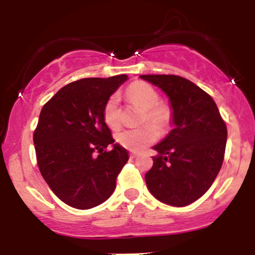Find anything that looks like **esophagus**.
I'll use <instances>...</instances> for the list:
<instances>
[{
	"label": "esophagus",
	"instance_id": "1",
	"mask_svg": "<svg viewBox=\"0 0 255 255\" xmlns=\"http://www.w3.org/2000/svg\"><path fill=\"white\" fill-rule=\"evenodd\" d=\"M129 156H130V158H135L136 156H138V153H136V152H130Z\"/></svg>",
	"mask_w": 255,
	"mask_h": 255
}]
</instances>
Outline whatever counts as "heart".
Segmentation results:
<instances>
[{
    "mask_svg": "<svg viewBox=\"0 0 255 255\" xmlns=\"http://www.w3.org/2000/svg\"><path fill=\"white\" fill-rule=\"evenodd\" d=\"M127 96L134 104L141 106L144 113L141 115V122H151L139 128L125 129L116 135V140L120 145L130 151H140L152 144L158 138L159 132L168 129L172 122V109L168 105L159 102V96L153 87L147 83L134 82L128 87ZM103 117L108 127L117 129L121 125V110H120L119 96L114 94L106 100L103 109Z\"/></svg>",
    "mask_w": 255,
    "mask_h": 255,
    "instance_id": "b5f03b06",
    "label": "heart"
}]
</instances>
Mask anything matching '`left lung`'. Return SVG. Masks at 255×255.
I'll use <instances>...</instances> for the list:
<instances>
[{"label":"left lung","mask_w":255,"mask_h":255,"mask_svg":"<svg viewBox=\"0 0 255 255\" xmlns=\"http://www.w3.org/2000/svg\"><path fill=\"white\" fill-rule=\"evenodd\" d=\"M169 98L173 129L161 142L145 174L149 191L161 202L184 207L206 194L224 161L228 130L209 94L175 75H141Z\"/></svg>","instance_id":"obj_1"}]
</instances>
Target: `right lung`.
Here are the masks:
<instances>
[{
  "instance_id": "1",
  "label": "right lung",
  "mask_w": 255,
  "mask_h": 255,
  "mask_svg": "<svg viewBox=\"0 0 255 255\" xmlns=\"http://www.w3.org/2000/svg\"><path fill=\"white\" fill-rule=\"evenodd\" d=\"M127 80V75L82 78L59 89L42 108L33 133L38 168L70 207L89 209L105 202L129 158L115 144L103 117L106 100ZM108 146L113 149L105 150Z\"/></svg>"
}]
</instances>
